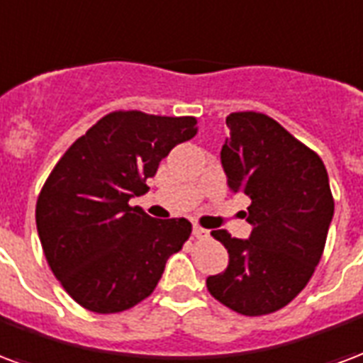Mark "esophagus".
I'll return each mask as SVG.
<instances>
[{"instance_id": "34e87169", "label": "esophagus", "mask_w": 363, "mask_h": 363, "mask_svg": "<svg viewBox=\"0 0 363 363\" xmlns=\"http://www.w3.org/2000/svg\"><path fill=\"white\" fill-rule=\"evenodd\" d=\"M192 235H194L196 238H206V236H208V230L202 229V227H198V225H194V227H192Z\"/></svg>"}]
</instances>
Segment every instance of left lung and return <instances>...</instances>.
Listing matches in <instances>:
<instances>
[{"label":"left lung","instance_id":"obj_1","mask_svg":"<svg viewBox=\"0 0 363 363\" xmlns=\"http://www.w3.org/2000/svg\"><path fill=\"white\" fill-rule=\"evenodd\" d=\"M221 165L230 192L252 200L246 240L211 235L229 252L227 269L206 279L211 296L242 315H265L298 296L323 254L331 225L329 177L315 152L277 121L242 111L227 117Z\"/></svg>","mask_w":363,"mask_h":363}]
</instances>
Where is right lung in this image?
<instances>
[{"instance_id": "1", "label": "right lung", "mask_w": 363, "mask_h": 363, "mask_svg": "<svg viewBox=\"0 0 363 363\" xmlns=\"http://www.w3.org/2000/svg\"><path fill=\"white\" fill-rule=\"evenodd\" d=\"M194 117L115 111L88 128L48 177L36 227L53 275L74 302L117 313L147 298L192 225L154 219L128 200L147 190L160 161L194 138Z\"/></svg>"}]
</instances>
